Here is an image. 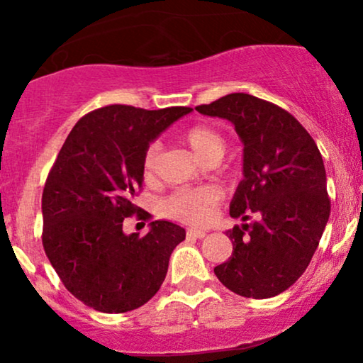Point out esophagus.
<instances>
[{
    "label": "esophagus",
    "mask_w": 363,
    "mask_h": 363,
    "mask_svg": "<svg viewBox=\"0 0 363 363\" xmlns=\"http://www.w3.org/2000/svg\"><path fill=\"white\" fill-rule=\"evenodd\" d=\"M186 236L188 238H196V240H201V238L206 236V231H203V230H188L186 231Z\"/></svg>",
    "instance_id": "1"
}]
</instances>
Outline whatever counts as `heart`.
<instances>
[{
    "label": "heart",
    "mask_w": 363,
    "mask_h": 363,
    "mask_svg": "<svg viewBox=\"0 0 363 363\" xmlns=\"http://www.w3.org/2000/svg\"><path fill=\"white\" fill-rule=\"evenodd\" d=\"M183 142L190 148L198 160L211 162L220 160L225 155L226 140L215 127L195 125L183 133ZM160 145L157 142L150 143L143 153V173L147 178L153 177L155 163ZM221 200V191L215 186L205 188H186L180 190L167 200V211L177 218L191 223H203L210 220L215 208Z\"/></svg>",
    "instance_id": "obj_1"
}]
</instances>
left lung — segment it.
<instances>
[{
    "mask_svg": "<svg viewBox=\"0 0 363 363\" xmlns=\"http://www.w3.org/2000/svg\"><path fill=\"white\" fill-rule=\"evenodd\" d=\"M196 111L235 125L242 143V180L230 215L242 221L256 216L226 231L233 255L215 274L238 296L274 297L307 269L329 221L319 148L289 112L250 94H228Z\"/></svg>",
    "mask_w": 363,
    "mask_h": 363,
    "instance_id": "obj_1",
    "label": "left lung"
}]
</instances>
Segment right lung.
Instances as JSON below:
<instances>
[{"instance_id":"add662e5","label":"right lung","mask_w":363,"mask_h":363,"mask_svg":"<svg viewBox=\"0 0 363 363\" xmlns=\"http://www.w3.org/2000/svg\"><path fill=\"white\" fill-rule=\"evenodd\" d=\"M190 112V107L97 108L74 125L49 172L41 206L44 251L66 289L92 309L133 311L165 281L185 230L157 220L140 238L125 235L122 225L140 210L133 198L143 183L147 147Z\"/></svg>"}]
</instances>
